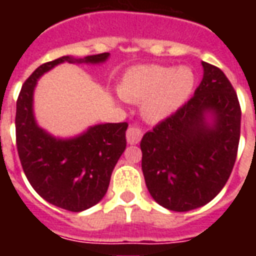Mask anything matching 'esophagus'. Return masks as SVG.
Listing matches in <instances>:
<instances>
[{
	"mask_svg": "<svg viewBox=\"0 0 256 256\" xmlns=\"http://www.w3.org/2000/svg\"><path fill=\"white\" fill-rule=\"evenodd\" d=\"M142 138V132L141 128H136V126H130L126 132V140L130 145L138 144Z\"/></svg>",
	"mask_w": 256,
	"mask_h": 256,
	"instance_id": "obj_1",
	"label": "esophagus"
}]
</instances>
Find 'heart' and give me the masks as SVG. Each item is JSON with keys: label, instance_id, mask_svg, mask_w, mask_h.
I'll use <instances>...</instances> for the list:
<instances>
[{"label": "heart", "instance_id": "heart-1", "mask_svg": "<svg viewBox=\"0 0 256 256\" xmlns=\"http://www.w3.org/2000/svg\"><path fill=\"white\" fill-rule=\"evenodd\" d=\"M196 84L189 67L140 66L123 75L119 93L124 100L139 102L145 119L159 122L181 108L192 94Z\"/></svg>", "mask_w": 256, "mask_h": 256}]
</instances>
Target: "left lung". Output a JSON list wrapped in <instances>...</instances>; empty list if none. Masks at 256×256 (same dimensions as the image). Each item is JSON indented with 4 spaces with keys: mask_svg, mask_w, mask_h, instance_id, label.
<instances>
[{
    "mask_svg": "<svg viewBox=\"0 0 256 256\" xmlns=\"http://www.w3.org/2000/svg\"><path fill=\"white\" fill-rule=\"evenodd\" d=\"M203 79L190 100L141 140L150 196L172 211H190L222 190L234 166L242 111L220 68L202 62Z\"/></svg>",
    "mask_w": 256,
    "mask_h": 256,
    "instance_id": "8db88e82",
    "label": "left lung"
}]
</instances>
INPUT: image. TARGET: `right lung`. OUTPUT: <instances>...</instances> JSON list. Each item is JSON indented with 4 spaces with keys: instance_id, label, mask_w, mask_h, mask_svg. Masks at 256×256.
I'll list each match as a JSON object with an SVG mask.
<instances>
[{
    "instance_id": "right-lung-1",
    "label": "right lung",
    "mask_w": 256,
    "mask_h": 256,
    "mask_svg": "<svg viewBox=\"0 0 256 256\" xmlns=\"http://www.w3.org/2000/svg\"><path fill=\"white\" fill-rule=\"evenodd\" d=\"M110 53L84 58L63 56L31 74L16 102V145L31 186L48 203L80 212L106 196L114 168L126 150L128 123H98L74 137H56L34 114V92L44 74L63 63L102 64Z\"/></svg>"
}]
</instances>
